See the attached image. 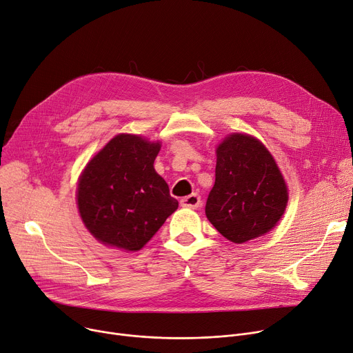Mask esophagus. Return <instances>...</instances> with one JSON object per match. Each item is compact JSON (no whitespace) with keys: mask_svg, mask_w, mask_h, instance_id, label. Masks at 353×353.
<instances>
[{"mask_svg":"<svg viewBox=\"0 0 353 353\" xmlns=\"http://www.w3.org/2000/svg\"><path fill=\"white\" fill-rule=\"evenodd\" d=\"M180 204H181L183 207H187V208H199V207L201 205V197H200L199 194L193 193V194H190V196H187V197L181 199V200H180Z\"/></svg>","mask_w":353,"mask_h":353,"instance_id":"esophagus-1","label":"esophagus"}]
</instances>
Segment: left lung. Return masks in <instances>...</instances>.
<instances>
[{"mask_svg": "<svg viewBox=\"0 0 353 353\" xmlns=\"http://www.w3.org/2000/svg\"><path fill=\"white\" fill-rule=\"evenodd\" d=\"M216 153V183L205 203L208 221L236 244L264 236L288 203L287 184L272 154L245 133L228 134Z\"/></svg>", "mask_w": 353, "mask_h": 353, "instance_id": "left-lung-1", "label": "left lung"}]
</instances>
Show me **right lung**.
Here are the masks:
<instances>
[{
    "mask_svg": "<svg viewBox=\"0 0 353 353\" xmlns=\"http://www.w3.org/2000/svg\"><path fill=\"white\" fill-rule=\"evenodd\" d=\"M160 142L117 134L86 164L78 183L81 219L105 245L139 251L154 236L179 201L154 170Z\"/></svg>",
    "mask_w": 353,
    "mask_h": 353,
    "instance_id": "1",
    "label": "right lung"
}]
</instances>
